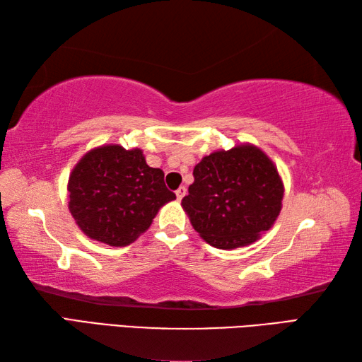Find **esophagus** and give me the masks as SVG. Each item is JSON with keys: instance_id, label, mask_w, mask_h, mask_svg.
Masks as SVG:
<instances>
[{"instance_id": "34e87169", "label": "esophagus", "mask_w": 362, "mask_h": 362, "mask_svg": "<svg viewBox=\"0 0 362 362\" xmlns=\"http://www.w3.org/2000/svg\"><path fill=\"white\" fill-rule=\"evenodd\" d=\"M187 194V188L185 187H180L179 189L175 191V196H177V201H182V197Z\"/></svg>"}]
</instances>
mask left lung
I'll list each match as a JSON object with an SVG mask.
<instances>
[{
	"instance_id": "1",
	"label": "left lung",
	"mask_w": 362,
	"mask_h": 362,
	"mask_svg": "<svg viewBox=\"0 0 362 362\" xmlns=\"http://www.w3.org/2000/svg\"><path fill=\"white\" fill-rule=\"evenodd\" d=\"M183 210L204 240L218 249L255 243L281 210L283 183L266 153L252 144L213 152L194 166Z\"/></svg>"
}]
</instances>
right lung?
Returning <instances> with one entry per match:
<instances>
[{"instance_id": "right-lung-1", "label": "right lung", "mask_w": 362, "mask_h": 362, "mask_svg": "<svg viewBox=\"0 0 362 362\" xmlns=\"http://www.w3.org/2000/svg\"><path fill=\"white\" fill-rule=\"evenodd\" d=\"M165 174L141 149L107 144L87 152L68 180L70 211L91 240L124 247L146 232L160 206L174 201Z\"/></svg>"}]
</instances>
